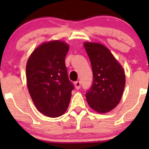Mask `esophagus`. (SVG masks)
I'll list each match as a JSON object with an SVG mask.
<instances>
[{"mask_svg":"<svg viewBox=\"0 0 149 149\" xmlns=\"http://www.w3.org/2000/svg\"><path fill=\"white\" fill-rule=\"evenodd\" d=\"M74 85L76 86V88L77 90H79V88H81V82L79 81H77L74 82Z\"/></svg>","mask_w":149,"mask_h":149,"instance_id":"esophagus-1","label":"esophagus"}]
</instances>
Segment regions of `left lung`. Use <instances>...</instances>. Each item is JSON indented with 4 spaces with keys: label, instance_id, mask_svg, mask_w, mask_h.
Wrapping results in <instances>:
<instances>
[{
    "label": "left lung",
    "instance_id": "left-lung-1",
    "mask_svg": "<svg viewBox=\"0 0 149 149\" xmlns=\"http://www.w3.org/2000/svg\"><path fill=\"white\" fill-rule=\"evenodd\" d=\"M84 47L93 73L92 85L86 93L87 102L100 113L109 112L121 100L125 84L124 70L105 46L85 42Z\"/></svg>",
    "mask_w": 149,
    "mask_h": 149
}]
</instances>
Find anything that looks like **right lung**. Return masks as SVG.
I'll return each mask as SVG.
<instances>
[{
  "label": "right lung",
  "instance_id": "add662e5",
  "mask_svg": "<svg viewBox=\"0 0 149 149\" xmlns=\"http://www.w3.org/2000/svg\"><path fill=\"white\" fill-rule=\"evenodd\" d=\"M68 49L59 40L43 43L26 63L27 87L33 102L40 112L50 118L65 112L74 89L65 63Z\"/></svg>",
  "mask_w": 149,
  "mask_h": 149
}]
</instances>
